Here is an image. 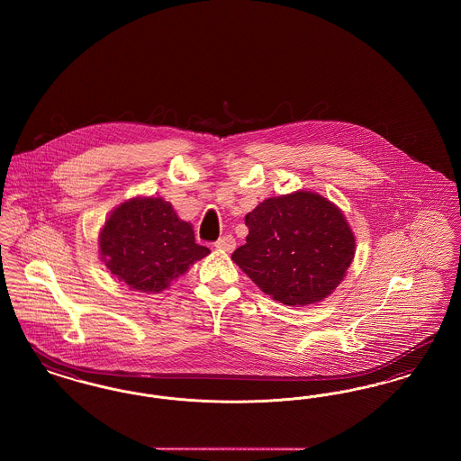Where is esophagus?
<instances>
[{
	"mask_svg": "<svg viewBox=\"0 0 461 461\" xmlns=\"http://www.w3.org/2000/svg\"><path fill=\"white\" fill-rule=\"evenodd\" d=\"M235 245H237V241H235V239H233L231 235H224V237H221L220 240L214 243L216 249L224 250V252H231V250L235 249Z\"/></svg>",
	"mask_w": 461,
	"mask_h": 461,
	"instance_id": "34e87169",
	"label": "esophagus"
}]
</instances>
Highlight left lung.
<instances>
[{
  "instance_id": "1",
  "label": "left lung",
  "mask_w": 461,
  "mask_h": 461,
  "mask_svg": "<svg viewBox=\"0 0 461 461\" xmlns=\"http://www.w3.org/2000/svg\"><path fill=\"white\" fill-rule=\"evenodd\" d=\"M247 241L231 259L275 301L306 306L344 280L354 235L342 212L311 192L267 198L245 216Z\"/></svg>"
}]
</instances>
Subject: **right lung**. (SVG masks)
<instances>
[{
	"mask_svg": "<svg viewBox=\"0 0 461 461\" xmlns=\"http://www.w3.org/2000/svg\"><path fill=\"white\" fill-rule=\"evenodd\" d=\"M110 273L140 292H160L209 254L195 243L192 224L162 198H132L119 205L100 233Z\"/></svg>",
	"mask_w": 461,
	"mask_h": 461,
	"instance_id": "add662e5",
	"label": "right lung"
}]
</instances>
